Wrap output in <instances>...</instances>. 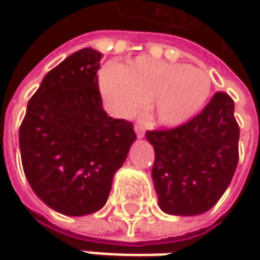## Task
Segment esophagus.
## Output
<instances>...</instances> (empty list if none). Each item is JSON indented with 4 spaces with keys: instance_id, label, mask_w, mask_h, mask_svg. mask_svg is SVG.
Here are the masks:
<instances>
[{
    "instance_id": "1",
    "label": "esophagus",
    "mask_w": 260,
    "mask_h": 260,
    "mask_svg": "<svg viewBox=\"0 0 260 260\" xmlns=\"http://www.w3.org/2000/svg\"><path fill=\"white\" fill-rule=\"evenodd\" d=\"M135 132H136V136H137V139H143V136H145V128H143L142 125L136 124Z\"/></svg>"
}]
</instances>
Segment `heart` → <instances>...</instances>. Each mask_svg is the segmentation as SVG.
I'll use <instances>...</instances> for the list:
<instances>
[{"label": "heart", "instance_id": "obj_1", "mask_svg": "<svg viewBox=\"0 0 260 260\" xmlns=\"http://www.w3.org/2000/svg\"><path fill=\"white\" fill-rule=\"evenodd\" d=\"M98 89L114 117L132 118L149 105L156 124L178 127L201 111L211 94V79L200 68L139 56L101 69Z\"/></svg>", "mask_w": 260, "mask_h": 260}]
</instances>
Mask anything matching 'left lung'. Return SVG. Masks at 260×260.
<instances>
[{
    "label": "left lung",
    "instance_id": "obj_1",
    "mask_svg": "<svg viewBox=\"0 0 260 260\" xmlns=\"http://www.w3.org/2000/svg\"><path fill=\"white\" fill-rule=\"evenodd\" d=\"M239 135L235 103L224 92H217L186 124L147 132L155 149L152 179L159 208L182 217L213 208L235 175Z\"/></svg>",
    "mask_w": 260,
    "mask_h": 260
}]
</instances>
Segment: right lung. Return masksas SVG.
I'll return each instance as SVG.
<instances>
[{
    "label": "right lung",
    "mask_w": 260,
    "mask_h": 260,
    "mask_svg": "<svg viewBox=\"0 0 260 260\" xmlns=\"http://www.w3.org/2000/svg\"><path fill=\"white\" fill-rule=\"evenodd\" d=\"M103 53L81 49L47 72L20 127L25 178L47 207L92 214L108 200L115 172L135 143L133 124L108 117L98 91Z\"/></svg>",
    "instance_id": "1"
}]
</instances>
